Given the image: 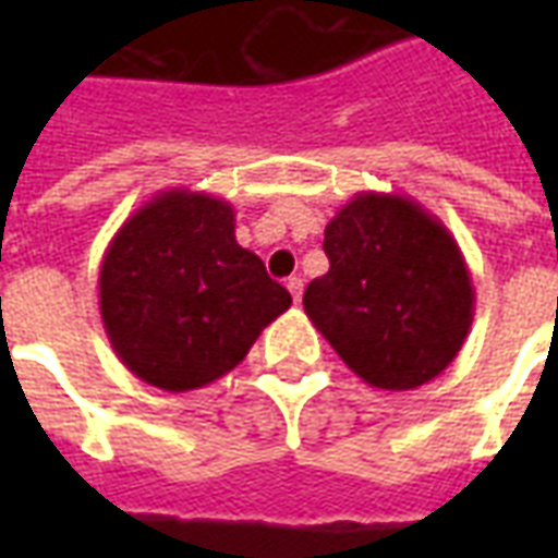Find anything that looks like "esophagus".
Here are the masks:
<instances>
[{"label": "esophagus", "instance_id": "obj_1", "mask_svg": "<svg viewBox=\"0 0 558 558\" xmlns=\"http://www.w3.org/2000/svg\"><path fill=\"white\" fill-rule=\"evenodd\" d=\"M287 290L292 292V302L299 304L302 302V290H304V280L302 278H295V275H292L290 280H287Z\"/></svg>", "mask_w": 558, "mask_h": 558}]
</instances>
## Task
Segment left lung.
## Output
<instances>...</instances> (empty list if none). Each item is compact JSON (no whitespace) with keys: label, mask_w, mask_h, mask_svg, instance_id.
<instances>
[{"label":"left lung","mask_w":558,"mask_h":558,"mask_svg":"<svg viewBox=\"0 0 558 558\" xmlns=\"http://www.w3.org/2000/svg\"><path fill=\"white\" fill-rule=\"evenodd\" d=\"M328 271L304 314L367 386L410 391L454 362L475 290L445 223L403 194L362 191L326 227Z\"/></svg>","instance_id":"obj_1"}]
</instances>
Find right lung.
<instances>
[{
  "label": "right lung",
  "instance_id": "1",
  "mask_svg": "<svg viewBox=\"0 0 558 558\" xmlns=\"http://www.w3.org/2000/svg\"><path fill=\"white\" fill-rule=\"evenodd\" d=\"M98 304L119 362L148 386L179 395L244 362L292 295L235 242L227 199L170 187L113 235Z\"/></svg>",
  "mask_w": 558,
  "mask_h": 558
}]
</instances>
